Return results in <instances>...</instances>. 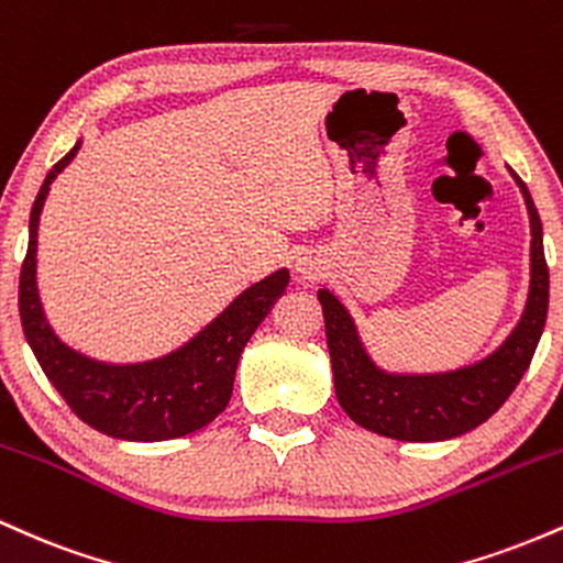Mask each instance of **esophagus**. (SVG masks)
<instances>
[{"instance_id": "34e87169", "label": "esophagus", "mask_w": 563, "mask_h": 563, "mask_svg": "<svg viewBox=\"0 0 563 563\" xmlns=\"http://www.w3.org/2000/svg\"><path fill=\"white\" fill-rule=\"evenodd\" d=\"M299 273H303V275H312V267H309L307 262H299Z\"/></svg>"}]
</instances>
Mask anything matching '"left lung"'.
<instances>
[{"label":"left lung","instance_id":"1","mask_svg":"<svg viewBox=\"0 0 563 563\" xmlns=\"http://www.w3.org/2000/svg\"><path fill=\"white\" fill-rule=\"evenodd\" d=\"M514 179L525 192L532 224V286L519 325L482 363L437 376H389L367 360L354 322L339 299L328 290L318 294L325 314L335 397L354 423L399 442H442L487 421L519 386L545 328L551 283L540 214L527 185L516 174Z\"/></svg>","mask_w":563,"mask_h":563}]
</instances>
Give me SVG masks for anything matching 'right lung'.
<instances>
[{"mask_svg":"<svg viewBox=\"0 0 563 563\" xmlns=\"http://www.w3.org/2000/svg\"><path fill=\"white\" fill-rule=\"evenodd\" d=\"M79 142L49 169L34 200L29 251L21 267L18 309L23 333L49 384L70 410L100 434L126 442H164L203 429L232 397L238 360L264 314L288 286V269H277L245 288L190 344L140 365H106L57 341L44 320L36 294V230L53 179L70 164Z\"/></svg>","mask_w":563,"mask_h":563,"instance_id":"obj_1","label":"right lung"}]
</instances>
